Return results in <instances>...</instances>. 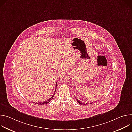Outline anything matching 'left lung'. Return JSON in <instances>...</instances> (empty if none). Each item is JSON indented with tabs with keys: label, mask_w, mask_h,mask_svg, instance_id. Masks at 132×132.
<instances>
[{
	"label": "left lung",
	"mask_w": 132,
	"mask_h": 132,
	"mask_svg": "<svg viewBox=\"0 0 132 132\" xmlns=\"http://www.w3.org/2000/svg\"><path fill=\"white\" fill-rule=\"evenodd\" d=\"M76 100H77V101L78 102V103H79V104H84V105H85V104H87V103H83V102H80V101H79L76 97Z\"/></svg>",
	"instance_id": "8db88e82"
}]
</instances>
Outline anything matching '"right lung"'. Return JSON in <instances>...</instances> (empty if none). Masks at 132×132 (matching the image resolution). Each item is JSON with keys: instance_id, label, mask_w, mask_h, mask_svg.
<instances>
[{"instance_id": "1", "label": "right lung", "mask_w": 132, "mask_h": 132, "mask_svg": "<svg viewBox=\"0 0 132 132\" xmlns=\"http://www.w3.org/2000/svg\"><path fill=\"white\" fill-rule=\"evenodd\" d=\"M56 87H55V91H54V93H53V94L52 95V96L49 99V100H47V101H45V102H39V103H36L37 104H39V105H44V104H47V103H49V102L53 99V96H54V94H55V91H56Z\"/></svg>"}]
</instances>
